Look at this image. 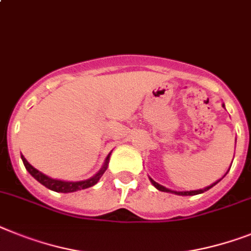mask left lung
Masks as SVG:
<instances>
[{
    "label": "left lung",
    "instance_id": "1",
    "mask_svg": "<svg viewBox=\"0 0 251 251\" xmlns=\"http://www.w3.org/2000/svg\"><path fill=\"white\" fill-rule=\"evenodd\" d=\"M222 107H225V104H222ZM228 171H229V168H228ZM228 171H227V172H228ZM227 172L225 174V176L227 175ZM149 180H151V185H153L155 189H158L159 191H165V193H171V194H176V195H182V197H187V195H198V194H201V193H204V191L209 190L210 187H213L214 185H217L218 182H220L221 178H220V180H217L216 182H213L212 185H209V186L204 187V189H199V190H190V191H175V190H171V189H167V187L162 186V185H159L158 182H155V181L153 180L151 177H149Z\"/></svg>",
    "mask_w": 251,
    "mask_h": 251
}]
</instances>
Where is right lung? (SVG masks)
I'll list each match as a JSON object with an SVG mask.
<instances>
[{"label":"right lung","instance_id":"right-lung-1","mask_svg":"<svg viewBox=\"0 0 251 251\" xmlns=\"http://www.w3.org/2000/svg\"><path fill=\"white\" fill-rule=\"evenodd\" d=\"M109 157H111V153L106 157L104 159V163H103L102 168H100V171L97 172L94 176H92L90 178H86V180H81V181H64V180H57V178H52L47 175L42 174L41 171H38L37 168H34L33 166L29 163L26 159H25L24 155H22L23 163H24L25 168H26V171L38 181V182H41L42 185L50 189V190H53L56 193H74V191L77 190H83V189H88V187H92L100 181V178L102 177V175L106 172L107 167H108V162H109Z\"/></svg>","mask_w":251,"mask_h":251}]
</instances>
